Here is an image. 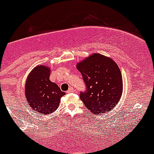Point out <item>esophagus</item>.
<instances>
[{"mask_svg": "<svg viewBox=\"0 0 154 154\" xmlns=\"http://www.w3.org/2000/svg\"><path fill=\"white\" fill-rule=\"evenodd\" d=\"M75 91V89L72 88V87H71V88H69V89L67 91V93H71V92H74Z\"/></svg>", "mask_w": 154, "mask_h": 154, "instance_id": "obj_1", "label": "esophagus"}]
</instances>
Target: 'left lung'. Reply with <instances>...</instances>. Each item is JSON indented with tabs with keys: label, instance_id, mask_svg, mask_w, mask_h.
Returning <instances> with one entry per match:
<instances>
[{
	"label": "left lung",
	"instance_id": "left-lung-1",
	"mask_svg": "<svg viewBox=\"0 0 154 154\" xmlns=\"http://www.w3.org/2000/svg\"><path fill=\"white\" fill-rule=\"evenodd\" d=\"M86 85L80 98L95 115L108 112L116 106L123 92L121 71L110 57L93 53L76 65Z\"/></svg>",
	"mask_w": 154,
	"mask_h": 154
}]
</instances>
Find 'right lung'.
Returning <instances> with one entry per match:
<instances>
[{
  "mask_svg": "<svg viewBox=\"0 0 154 154\" xmlns=\"http://www.w3.org/2000/svg\"><path fill=\"white\" fill-rule=\"evenodd\" d=\"M50 68L39 65L33 68L26 78L25 94L31 108L43 115L54 112L60 98L66 93L56 83L49 80Z\"/></svg>",
  "mask_w": 154,
  "mask_h": 154,
  "instance_id": "1",
  "label": "right lung"
}]
</instances>
